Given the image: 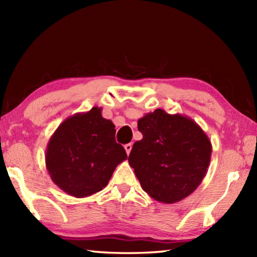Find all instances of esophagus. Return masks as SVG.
<instances>
[{"label":"esophagus","mask_w":257,"mask_h":257,"mask_svg":"<svg viewBox=\"0 0 257 257\" xmlns=\"http://www.w3.org/2000/svg\"><path fill=\"white\" fill-rule=\"evenodd\" d=\"M132 149H133V145H132V144L124 145V150H125V152H127L128 156H129V154H130V151H132Z\"/></svg>","instance_id":"1"}]
</instances>
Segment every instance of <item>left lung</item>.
I'll return each instance as SVG.
<instances>
[{
	"mask_svg": "<svg viewBox=\"0 0 257 257\" xmlns=\"http://www.w3.org/2000/svg\"><path fill=\"white\" fill-rule=\"evenodd\" d=\"M143 139L129 155L141 188L161 203H176L201 184L211 161L212 145L193 119L156 109L138 120Z\"/></svg>",
	"mask_w": 257,
	"mask_h": 257,
	"instance_id": "1",
	"label": "left lung"
}]
</instances>
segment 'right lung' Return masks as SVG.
I'll list each match as a JSON object with an SVG mask.
<instances>
[{"label":"right lung","instance_id":"right-lung-1","mask_svg":"<svg viewBox=\"0 0 257 257\" xmlns=\"http://www.w3.org/2000/svg\"><path fill=\"white\" fill-rule=\"evenodd\" d=\"M100 107L65 119L48 141L45 163L52 181L75 198L99 192L114 169L127 159L114 140V124L101 116Z\"/></svg>","mask_w":257,"mask_h":257}]
</instances>
